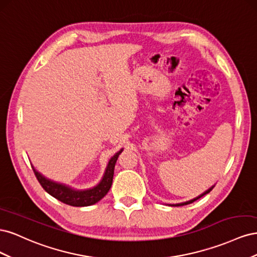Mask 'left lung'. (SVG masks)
Masks as SVG:
<instances>
[{"label":"left lung","instance_id":"obj_1","mask_svg":"<svg viewBox=\"0 0 257 257\" xmlns=\"http://www.w3.org/2000/svg\"><path fill=\"white\" fill-rule=\"evenodd\" d=\"M215 185V184H214ZM214 185H212L211 188H209L207 191H205L203 194H200L199 196H197V197H195V198H193V199H191V200H188V201H185V203H180V204H175V205H172V206H175V207H179V206H184V205H189V204H192V203H194V201L195 200H197L198 198H200V197H203L204 195H206V194H208L210 191H212V189L214 188Z\"/></svg>","mask_w":257,"mask_h":257}]
</instances>
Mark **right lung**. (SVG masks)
Wrapping results in <instances>:
<instances>
[{
	"label": "right lung",
	"instance_id": "obj_1",
	"mask_svg": "<svg viewBox=\"0 0 257 257\" xmlns=\"http://www.w3.org/2000/svg\"><path fill=\"white\" fill-rule=\"evenodd\" d=\"M122 151L123 149L116 152L109 160V162H108L104 177L102 180H100V182L97 185L93 186L92 189L88 190H76L71 188L69 185L52 181L50 179L43 176L41 173H38L33 166L32 168L38 182L41 183L43 189L48 194H50L51 196L69 206L87 207L96 204L97 201L102 199L108 193V191H109L112 184L114 165Z\"/></svg>",
	"mask_w": 257,
	"mask_h": 257
}]
</instances>
